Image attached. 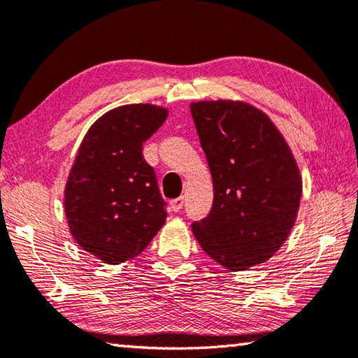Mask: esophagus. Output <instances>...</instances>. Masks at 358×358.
I'll use <instances>...</instances> for the list:
<instances>
[{
    "instance_id": "esophagus-1",
    "label": "esophagus",
    "mask_w": 358,
    "mask_h": 358,
    "mask_svg": "<svg viewBox=\"0 0 358 358\" xmlns=\"http://www.w3.org/2000/svg\"><path fill=\"white\" fill-rule=\"evenodd\" d=\"M183 203H185V199L183 197H177V199H172L171 201V208L173 211H180L183 208Z\"/></svg>"
}]
</instances>
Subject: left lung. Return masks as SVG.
<instances>
[{"mask_svg":"<svg viewBox=\"0 0 358 358\" xmlns=\"http://www.w3.org/2000/svg\"><path fill=\"white\" fill-rule=\"evenodd\" d=\"M191 115L213 178V205L192 224L194 237L232 271L264 264L287 240L300 207L301 178L289 145L245 102H194Z\"/></svg>","mask_w":358,"mask_h":358,"instance_id":"obj_1","label":"left lung"}]
</instances>
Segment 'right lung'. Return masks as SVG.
<instances>
[{
  "label": "right lung",
  "instance_id": "right-lung-1",
  "mask_svg": "<svg viewBox=\"0 0 358 358\" xmlns=\"http://www.w3.org/2000/svg\"><path fill=\"white\" fill-rule=\"evenodd\" d=\"M167 110L151 104L113 108L83 137L64 189L72 237L104 264L141 254L164 226L167 211L143 143Z\"/></svg>",
  "mask_w": 358,
  "mask_h": 358
}]
</instances>
